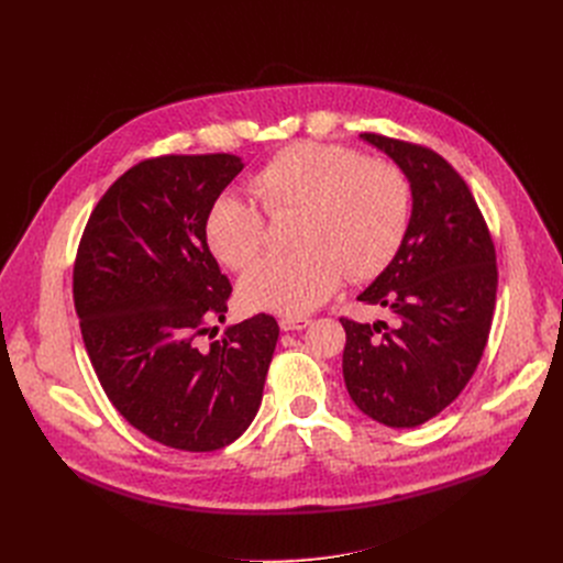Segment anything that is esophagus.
<instances>
[{"mask_svg": "<svg viewBox=\"0 0 563 563\" xmlns=\"http://www.w3.org/2000/svg\"><path fill=\"white\" fill-rule=\"evenodd\" d=\"M280 331H303L310 327V319L306 317H283L280 321Z\"/></svg>", "mask_w": 563, "mask_h": 563, "instance_id": "esophagus-1", "label": "esophagus"}]
</instances>
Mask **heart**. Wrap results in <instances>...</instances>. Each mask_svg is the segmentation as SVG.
<instances>
[{
  "label": "heart",
  "mask_w": 563,
  "mask_h": 563,
  "mask_svg": "<svg viewBox=\"0 0 563 563\" xmlns=\"http://www.w3.org/2000/svg\"><path fill=\"white\" fill-rule=\"evenodd\" d=\"M264 214L294 217L289 255L266 257L240 280L249 310L306 314L349 280L378 276L397 255L410 221L406 173L342 145L289 143L253 177ZM205 240L230 269H244L264 246V217L234 194L207 207Z\"/></svg>",
  "instance_id": "1"
}]
</instances>
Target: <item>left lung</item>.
<instances>
[{"label":"left lung","mask_w":563,"mask_h":563,"mask_svg":"<svg viewBox=\"0 0 563 563\" xmlns=\"http://www.w3.org/2000/svg\"><path fill=\"white\" fill-rule=\"evenodd\" d=\"M408 177L404 242L358 301L395 323L340 319L349 397L372 420L412 429L450 406L475 374L495 310V246L463 177L424 145L361 134Z\"/></svg>","instance_id":"8db88e82"}]
</instances>
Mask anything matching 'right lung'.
Masks as SVG:
<instances>
[{
    "instance_id": "1",
    "label": "right lung",
    "mask_w": 563,
    "mask_h": 563,
    "mask_svg": "<svg viewBox=\"0 0 563 563\" xmlns=\"http://www.w3.org/2000/svg\"><path fill=\"white\" fill-rule=\"evenodd\" d=\"M242 168L225 153L132 166L88 217L75 260V310L102 390L173 450L214 452L249 429L280 333L260 312L198 344L207 323L225 321L232 291L205 214Z\"/></svg>"
}]
</instances>
